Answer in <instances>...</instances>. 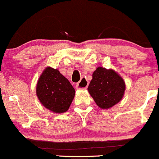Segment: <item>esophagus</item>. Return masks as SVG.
Wrapping results in <instances>:
<instances>
[{
	"instance_id": "1",
	"label": "esophagus",
	"mask_w": 159,
	"mask_h": 159,
	"mask_svg": "<svg viewBox=\"0 0 159 159\" xmlns=\"http://www.w3.org/2000/svg\"><path fill=\"white\" fill-rule=\"evenodd\" d=\"M89 85V82L85 79V78H83L79 83L76 84V89H80V90H83V89H86L87 87H88Z\"/></svg>"
}]
</instances>
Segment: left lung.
<instances>
[{"label": "left lung", "instance_id": "1", "mask_svg": "<svg viewBox=\"0 0 159 159\" xmlns=\"http://www.w3.org/2000/svg\"><path fill=\"white\" fill-rule=\"evenodd\" d=\"M126 89L124 79L113 69L98 66L93 73L88 92L100 108L109 109L119 103Z\"/></svg>", "mask_w": 159, "mask_h": 159}]
</instances>
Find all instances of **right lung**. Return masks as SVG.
<instances>
[{
  "mask_svg": "<svg viewBox=\"0 0 159 159\" xmlns=\"http://www.w3.org/2000/svg\"><path fill=\"white\" fill-rule=\"evenodd\" d=\"M36 95L45 108L53 113L62 114L70 106L75 89L58 70L47 66L37 82Z\"/></svg>",
  "mask_w": 159,
  "mask_h": 159,
  "instance_id": "add662e5",
  "label": "right lung"
}]
</instances>
